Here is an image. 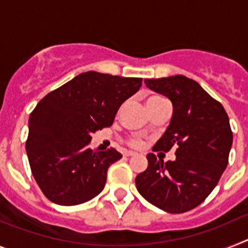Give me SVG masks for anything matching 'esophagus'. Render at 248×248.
Here are the masks:
<instances>
[{
  "mask_svg": "<svg viewBox=\"0 0 248 248\" xmlns=\"http://www.w3.org/2000/svg\"><path fill=\"white\" fill-rule=\"evenodd\" d=\"M135 154H137L135 151L129 150V151H125V154H124V155H125V156H133V155H135Z\"/></svg>",
  "mask_w": 248,
  "mask_h": 248,
  "instance_id": "esophagus-1",
  "label": "esophagus"
}]
</instances>
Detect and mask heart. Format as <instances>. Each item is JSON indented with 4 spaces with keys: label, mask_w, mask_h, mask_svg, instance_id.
<instances>
[{
    "label": "heart",
    "mask_w": 248,
    "mask_h": 248,
    "mask_svg": "<svg viewBox=\"0 0 248 248\" xmlns=\"http://www.w3.org/2000/svg\"><path fill=\"white\" fill-rule=\"evenodd\" d=\"M150 99H160V98H157V97H151V98H149L148 100H150ZM131 145L133 146H140L141 145V141H140V140H138V139H133L131 140Z\"/></svg>",
    "instance_id": "b5f03b06"
}]
</instances>
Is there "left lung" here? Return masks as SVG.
<instances>
[{
  "label": "left lung",
  "mask_w": 248,
  "mask_h": 248,
  "mask_svg": "<svg viewBox=\"0 0 248 248\" xmlns=\"http://www.w3.org/2000/svg\"><path fill=\"white\" fill-rule=\"evenodd\" d=\"M145 85L172 103L165 133L153 150L177 145L174 161L146 155L148 168L135 177L139 194L170 214L200 205L217 185L229 163L232 131L226 111L198 82L185 76L145 79Z\"/></svg>",
  "instance_id": "8db88e82"
}]
</instances>
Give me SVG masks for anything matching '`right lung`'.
<instances>
[{
	"label": "right lung",
	"instance_id": "obj_1",
	"mask_svg": "<svg viewBox=\"0 0 248 248\" xmlns=\"http://www.w3.org/2000/svg\"><path fill=\"white\" fill-rule=\"evenodd\" d=\"M141 78L80 73L50 92L28 120V161L46 198L57 205L87 202L104 189L115 149L92 150L91 134L110 126L120 105L137 93Z\"/></svg>",
	"mask_w": 248,
	"mask_h": 248
}]
</instances>
